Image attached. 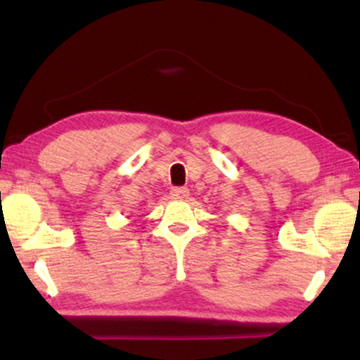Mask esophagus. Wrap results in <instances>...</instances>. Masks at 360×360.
Here are the masks:
<instances>
[{
    "instance_id": "obj_1",
    "label": "esophagus",
    "mask_w": 360,
    "mask_h": 360,
    "mask_svg": "<svg viewBox=\"0 0 360 360\" xmlns=\"http://www.w3.org/2000/svg\"><path fill=\"white\" fill-rule=\"evenodd\" d=\"M188 194H189L188 188H172L171 191V196L174 198V200H184V198H188Z\"/></svg>"
}]
</instances>
